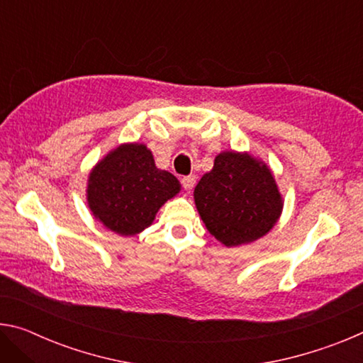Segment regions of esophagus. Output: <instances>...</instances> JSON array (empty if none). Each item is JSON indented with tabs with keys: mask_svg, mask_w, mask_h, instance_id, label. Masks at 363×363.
I'll return each mask as SVG.
<instances>
[{
	"mask_svg": "<svg viewBox=\"0 0 363 363\" xmlns=\"http://www.w3.org/2000/svg\"><path fill=\"white\" fill-rule=\"evenodd\" d=\"M182 186H184V189L186 190H192L194 189V186H195V176H184L182 177Z\"/></svg>",
	"mask_w": 363,
	"mask_h": 363,
	"instance_id": "esophagus-1",
	"label": "esophagus"
}]
</instances>
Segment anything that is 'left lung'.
I'll use <instances>...</instances> for the list:
<instances>
[{
	"mask_svg": "<svg viewBox=\"0 0 363 363\" xmlns=\"http://www.w3.org/2000/svg\"><path fill=\"white\" fill-rule=\"evenodd\" d=\"M208 232L227 248L257 240L272 230L284 210L277 182L262 160L224 150L194 190Z\"/></svg>",
	"mask_w": 363,
	"mask_h": 363,
	"instance_id": "left-lung-1",
	"label": "left lung"
}]
</instances>
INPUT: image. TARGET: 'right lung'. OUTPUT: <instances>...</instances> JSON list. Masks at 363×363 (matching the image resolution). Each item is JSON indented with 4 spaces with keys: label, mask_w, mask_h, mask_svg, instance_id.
Returning <instances> with one entry per match:
<instances>
[{
    "label": "right lung",
    "mask_w": 363,
    "mask_h": 363,
    "mask_svg": "<svg viewBox=\"0 0 363 363\" xmlns=\"http://www.w3.org/2000/svg\"><path fill=\"white\" fill-rule=\"evenodd\" d=\"M179 192V181L155 167L145 144L128 143L110 150L91 169L86 201L104 227L133 237L152 225L160 208Z\"/></svg>",
    "instance_id": "right-lung-1"
}]
</instances>
